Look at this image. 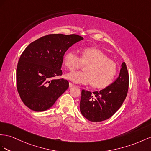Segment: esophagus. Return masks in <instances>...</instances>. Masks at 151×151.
<instances>
[{"instance_id": "obj_1", "label": "esophagus", "mask_w": 151, "mask_h": 151, "mask_svg": "<svg viewBox=\"0 0 151 151\" xmlns=\"http://www.w3.org/2000/svg\"><path fill=\"white\" fill-rule=\"evenodd\" d=\"M69 87H73L75 86V85L73 84V83H71V82H69Z\"/></svg>"}]
</instances>
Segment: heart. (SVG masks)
Here are the masks:
<instances>
[{"instance_id":"obj_1","label":"heart","mask_w":151,"mask_h":151,"mask_svg":"<svg viewBox=\"0 0 151 151\" xmlns=\"http://www.w3.org/2000/svg\"><path fill=\"white\" fill-rule=\"evenodd\" d=\"M64 64L70 71L83 65L86 71H74L65 75V78L75 83L92 84L96 88H105L113 82L117 74V65L101 50L87 47L82 49L80 57L74 50H69L63 58Z\"/></svg>"}]
</instances>
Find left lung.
Wrapping results in <instances>:
<instances>
[{"mask_svg":"<svg viewBox=\"0 0 151 151\" xmlns=\"http://www.w3.org/2000/svg\"><path fill=\"white\" fill-rule=\"evenodd\" d=\"M129 75L124 62L113 83L99 92L82 91L80 109L82 115L92 122H101L111 117L124 101L128 90Z\"/></svg>","mask_w":151,"mask_h":151,"instance_id":"obj_1","label":"left lung"}]
</instances>
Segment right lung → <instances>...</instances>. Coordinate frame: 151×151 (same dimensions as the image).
I'll use <instances>...</instances> for the list:
<instances>
[{
  "label": "right lung",
  "mask_w": 151,
  "mask_h": 151,
  "mask_svg": "<svg viewBox=\"0 0 151 151\" xmlns=\"http://www.w3.org/2000/svg\"><path fill=\"white\" fill-rule=\"evenodd\" d=\"M83 38L76 34H49L31 42L22 53L17 69V89L29 109H50L69 87L66 80H53L62 75L65 52Z\"/></svg>",
  "instance_id": "1"
}]
</instances>
